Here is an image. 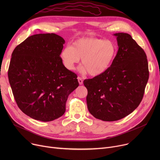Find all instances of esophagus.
<instances>
[{
    "label": "esophagus",
    "mask_w": 160,
    "mask_h": 160,
    "mask_svg": "<svg viewBox=\"0 0 160 160\" xmlns=\"http://www.w3.org/2000/svg\"><path fill=\"white\" fill-rule=\"evenodd\" d=\"M77 79H78V81L79 84H80V85H82V83H83V80H82V79L80 77H78V78H77Z\"/></svg>",
    "instance_id": "34e87169"
}]
</instances>
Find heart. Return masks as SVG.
Here are the masks:
<instances>
[{
  "label": "heart",
  "mask_w": 160,
  "mask_h": 160,
  "mask_svg": "<svg viewBox=\"0 0 160 160\" xmlns=\"http://www.w3.org/2000/svg\"><path fill=\"white\" fill-rule=\"evenodd\" d=\"M117 53V47L111 40L97 38H82L75 40L72 46L67 45L60 54L61 60L69 71L75 69L82 58L83 73L92 77L104 74L111 66Z\"/></svg>",
  "instance_id": "1"
}]
</instances>
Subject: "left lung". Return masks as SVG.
I'll return each instance as SVG.
<instances>
[{
    "mask_svg": "<svg viewBox=\"0 0 160 160\" xmlns=\"http://www.w3.org/2000/svg\"><path fill=\"white\" fill-rule=\"evenodd\" d=\"M118 51L104 74L83 81L89 113L98 119L115 121L133 112L143 97L149 72L147 55L127 33H114Z\"/></svg>",
    "mask_w": 160,
    "mask_h": 160,
    "instance_id": "8db88e82",
    "label": "left lung"
}]
</instances>
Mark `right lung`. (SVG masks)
<instances>
[{"label":"right lung","instance_id":"add662e5","mask_svg":"<svg viewBox=\"0 0 160 160\" xmlns=\"http://www.w3.org/2000/svg\"><path fill=\"white\" fill-rule=\"evenodd\" d=\"M65 40L56 33H39L17 46L8 79L20 110L48 122L62 116L69 94L79 86L77 76L65 68L60 54Z\"/></svg>","mask_w":160,"mask_h":160}]
</instances>
